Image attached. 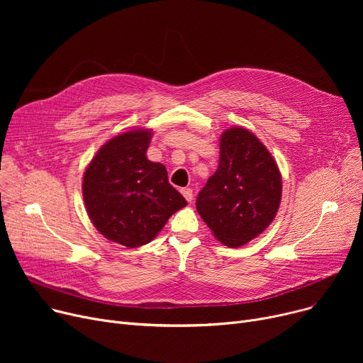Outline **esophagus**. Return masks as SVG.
<instances>
[{
  "label": "esophagus",
  "mask_w": 363,
  "mask_h": 363,
  "mask_svg": "<svg viewBox=\"0 0 363 363\" xmlns=\"http://www.w3.org/2000/svg\"><path fill=\"white\" fill-rule=\"evenodd\" d=\"M181 193H182V196L186 199V201H193L194 193H193V189H191V188H182V189H181Z\"/></svg>",
  "instance_id": "obj_1"
}]
</instances>
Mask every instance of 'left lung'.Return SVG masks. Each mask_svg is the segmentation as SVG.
Returning a JSON list of instances; mask_svg holds the SVG:
<instances>
[{
	"instance_id": "left-lung-1",
	"label": "left lung",
	"mask_w": 363,
	"mask_h": 363,
	"mask_svg": "<svg viewBox=\"0 0 363 363\" xmlns=\"http://www.w3.org/2000/svg\"><path fill=\"white\" fill-rule=\"evenodd\" d=\"M219 145V166L199 193L196 207L222 244L241 247L274 220L281 174L268 148L245 128L226 129Z\"/></svg>"
}]
</instances>
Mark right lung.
Listing matches in <instances>:
<instances>
[{
	"instance_id": "1",
	"label": "right lung",
	"mask_w": 363,
	"mask_h": 363,
	"mask_svg": "<svg viewBox=\"0 0 363 363\" xmlns=\"http://www.w3.org/2000/svg\"><path fill=\"white\" fill-rule=\"evenodd\" d=\"M150 129H132L108 140L88 164L82 193L88 216L107 240L140 247L186 206L169 184L166 167L145 156Z\"/></svg>"
}]
</instances>
